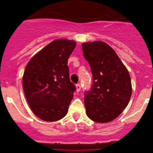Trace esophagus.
<instances>
[{
    "label": "esophagus",
    "mask_w": 153,
    "mask_h": 153,
    "mask_svg": "<svg viewBox=\"0 0 153 153\" xmlns=\"http://www.w3.org/2000/svg\"><path fill=\"white\" fill-rule=\"evenodd\" d=\"M80 89H81V85H80V84H77V85H76V91H77V92H79V91H80Z\"/></svg>",
    "instance_id": "1"
}]
</instances>
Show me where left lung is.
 <instances>
[{"mask_svg": "<svg viewBox=\"0 0 153 153\" xmlns=\"http://www.w3.org/2000/svg\"><path fill=\"white\" fill-rule=\"evenodd\" d=\"M93 75L92 89L85 95L89 119L107 123L118 117L129 102L132 88L129 71L115 51L101 41L82 44Z\"/></svg>", "mask_w": 153, "mask_h": 153, "instance_id": "obj_1", "label": "left lung"}]
</instances>
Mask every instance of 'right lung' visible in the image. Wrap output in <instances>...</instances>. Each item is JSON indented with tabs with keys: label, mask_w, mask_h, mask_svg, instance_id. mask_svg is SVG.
<instances>
[{
	"label": "right lung",
	"mask_w": 153,
	"mask_h": 153,
	"mask_svg": "<svg viewBox=\"0 0 153 153\" xmlns=\"http://www.w3.org/2000/svg\"><path fill=\"white\" fill-rule=\"evenodd\" d=\"M76 46L73 40L58 39L35 54L26 65L23 88L29 107L46 122L68 114L75 87L70 81L68 59Z\"/></svg>",
	"instance_id": "add662e5"
}]
</instances>
